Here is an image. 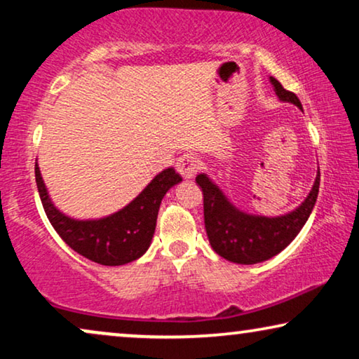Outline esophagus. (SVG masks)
<instances>
[{
    "instance_id": "esophagus-1",
    "label": "esophagus",
    "mask_w": 359,
    "mask_h": 359,
    "mask_svg": "<svg viewBox=\"0 0 359 359\" xmlns=\"http://www.w3.org/2000/svg\"><path fill=\"white\" fill-rule=\"evenodd\" d=\"M199 158L194 154H184L181 155L178 161H176V170L180 171V175L183 178H193L196 171L199 170Z\"/></svg>"
}]
</instances>
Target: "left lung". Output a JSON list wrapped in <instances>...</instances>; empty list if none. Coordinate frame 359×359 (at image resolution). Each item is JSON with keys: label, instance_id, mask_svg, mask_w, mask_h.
I'll return each instance as SVG.
<instances>
[{"label": "left lung", "instance_id": "left-lung-1", "mask_svg": "<svg viewBox=\"0 0 359 359\" xmlns=\"http://www.w3.org/2000/svg\"><path fill=\"white\" fill-rule=\"evenodd\" d=\"M271 83L283 101L302 107L299 97L284 90L276 78H271ZM196 183L203 189L205 232L214 252L232 263L255 264L273 258L297 237L316 205L320 175H317L307 199L294 212L281 217H259L240 212L205 175L196 176Z\"/></svg>", "mask_w": 359, "mask_h": 359}]
</instances>
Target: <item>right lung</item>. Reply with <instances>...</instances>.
Segmentation results:
<instances>
[{
  "label": "right lung",
  "mask_w": 359,
  "mask_h": 359,
  "mask_svg": "<svg viewBox=\"0 0 359 359\" xmlns=\"http://www.w3.org/2000/svg\"><path fill=\"white\" fill-rule=\"evenodd\" d=\"M181 176L175 168L163 170L129 205L100 220H73L48 199L46 184L36 165V183L43 210L52 227L72 250L104 266H121L140 258L150 247L161 199Z\"/></svg>",
  "instance_id": "obj_1"
}]
</instances>
